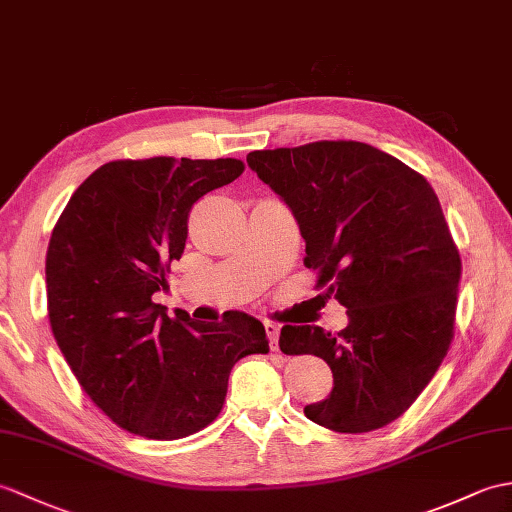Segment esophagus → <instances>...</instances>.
<instances>
[{
	"label": "esophagus",
	"instance_id": "1",
	"mask_svg": "<svg viewBox=\"0 0 512 512\" xmlns=\"http://www.w3.org/2000/svg\"><path fill=\"white\" fill-rule=\"evenodd\" d=\"M266 334L270 338V349L279 351V327L275 323H266Z\"/></svg>",
	"mask_w": 512,
	"mask_h": 512
}]
</instances>
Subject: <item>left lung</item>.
Returning <instances> with one entry per match:
<instances>
[{
  "instance_id": "1",
  "label": "left lung",
  "mask_w": 512,
  "mask_h": 512,
  "mask_svg": "<svg viewBox=\"0 0 512 512\" xmlns=\"http://www.w3.org/2000/svg\"><path fill=\"white\" fill-rule=\"evenodd\" d=\"M251 170L285 200L305 240L316 288L347 307L349 325H283L285 355H318L329 397L305 417L340 434L399 419L454 340L460 253L441 202L417 170L362 141L255 150Z\"/></svg>"
}]
</instances>
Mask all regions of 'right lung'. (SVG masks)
Masks as SVG:
<instances>
[{
	"mask_svg": "<svg viewBox=\"0 0 512 512\" xmlns=\"http://www.w3.org/2000/svg\"><path fill=\"white\" fill-rule=\"evenodd\" d=\"M240 159H117L69 198L45 257L47 316L78 384L122 430L176 441L216 421L237 360L268 353L257 318H170L152 294L181 259L194 202Z\"/></svg>",
	"mask_w": 512,
	"mask_h": 512,
	"instance_id": "add662e5",
	"label": "right lung"
}]
</instances>
